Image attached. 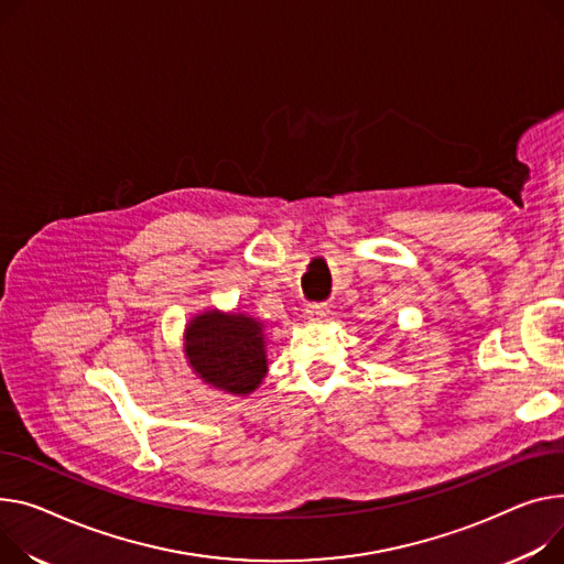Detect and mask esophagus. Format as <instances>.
<instances>
[{"label": "esophagus", "instance_id": "34e87169", "mask_svg": "<svg viewBox=\"0 0 564 564\" xmlns=\"http://www.w3.org/2000/svg\"><path fill=\"white\" fill-rule=\"evenodd\" d=\"M306 315H308L311 322H322L324 317H328V308L324 304H311L306 308Z\"/></svg>", "mask_w": 564, "mask_h": 564}]
</instances>
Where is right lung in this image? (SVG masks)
<instances>
[{
	"mask_svg": "<svg viewBox=\"0 0 564 564\" xmlns=\"http://www.w3.org/2000/svg\"><path fill=\"white\" fill-rule=\"evenodd\" d=\"M183 354L197 379L234 397L251 394L270 369L265 324L249 313H195L183 328Z\"/></svg>",
	"mask_w": 564,
	"mask_h": 564,
	"instance_id": "1",
	"label": "right lung"
}]
</instances>
